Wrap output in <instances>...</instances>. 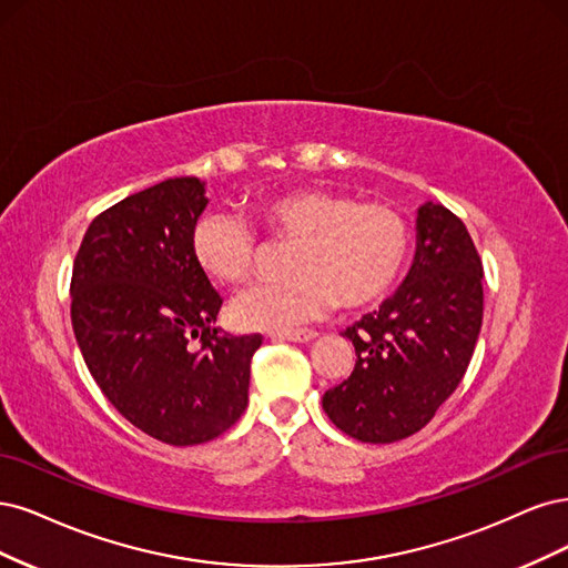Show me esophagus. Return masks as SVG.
I'll return each mask as SVG.
<instances>
[{
    "mask_svg": "<svg viewBox=\"0 0 568 568\" xmlns=\"http://www.w3.org/2000/svg\"><path fill=\"white\" fill-rule=\"evenodd\" d=\"M314 337H316V331H308V327H300V331L271 333V339H287V342H311Z\"/></svg>",
    "mask_w": 568,
    "mask_h": 568,
    "instance_id": "obj_1",
    "label": "esophagus"
}]
</instances>
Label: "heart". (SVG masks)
<instances>
[{
  "mask_svg": "<svg viewBox=\"0 0 568 568\" xmlns=\"http://www.w3.org/2000/svg\"><path fill=\"white\" fill-rule=\"evenodd\" d=\"M254 216L271 241L292 243V276L254 285L233 302V321L245 331H283L337 302L346 311L373 306L396 285L410 250V229L396 210L333 189L262 195ZM257 254V237L233 214L207 212L193 224L191 257L219 285L245 283Z\"/></svg>",
  "mask_w": 568,
  "mask_h": 568,
  "instance_id": "obj_1",
  "label": "heart"
}]
</instances>
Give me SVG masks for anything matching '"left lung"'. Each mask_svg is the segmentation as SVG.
Instances as JSON below:
<instances>
[{
    "mask_svg": "<svg viewBox=\"0 0 568 568\" xmlns=\"http://www.w3.org/2000/svg\"><path fill=\"white\" fill-rule=\"evenodd\" d=\"M484 266L448 207L417 210L408 276L379 311L342 333L354 342L352 375L323 394L333 425L363 444H392L423 429L457 389L484 318Z\"/></svg>",
    "mask_w": 568,
    "mask_h": 568,
    "instance_id": "8db88e82",
    "label": "left lung"
}]
</instances>
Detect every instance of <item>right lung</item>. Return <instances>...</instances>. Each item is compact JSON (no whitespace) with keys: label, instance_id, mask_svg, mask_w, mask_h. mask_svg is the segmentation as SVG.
<instances>
[{"label":"right lung","instance_id":"1","mask_svg":"<svg viewBox=\"0 0 568 568\" xmlns=\"http://www.w3.org/2000/svg\"><path fill=\"white\" fill-rule=\"evenodd\" d=\"M205 184L176 176L89 224L72 264L70 318L91 377L162 444L197 446L245 413L262 335L219 333L222 295L191 257Z\"/></svg>","mask_w":568,"mask_h":568}]
</instances>
